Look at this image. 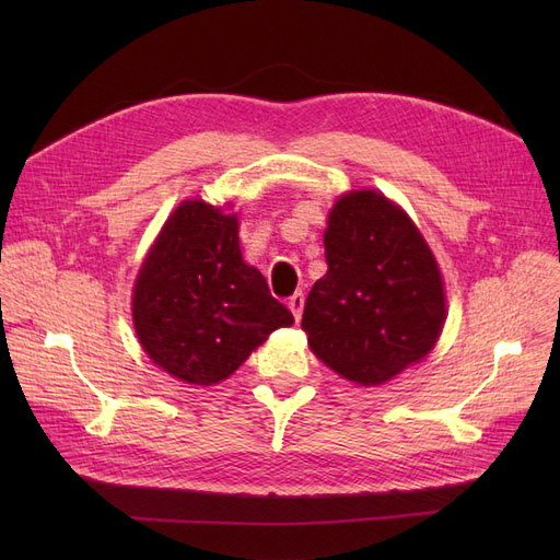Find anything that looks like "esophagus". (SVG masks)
Listing matches in <instances>:
<instances>
[{"label":"esophagus","instance_id":"esophagus-1","mask_svg":"<svg viewBox=\"0 0 560 560\" xmlns=\"http://www.w3.org/2000/svg\"><path fill=\"white\" fill-rule=\"evenodd\" d=\"M287 306H290V311L294 313L296 319H301V313H303V294L301 292H294L290 296V301H287Z\"/></svg>","mask_w":560,"mask_h":560}]
</instances>
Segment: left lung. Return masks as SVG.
<instances>
[{
    "instance_id": "8db88e82",
    "label": "left lung",
    "mask_w": 560,
    "mask_h": 560,
    "mask_svg": "<svg viewBox=\"0 0 560 560\" xmlns=\"http://www.w3.org/2000/svg\"><path fill=\"white\" fill-rule=\"evenodd\" d=\"M327 276L306 299L311 350L360 385H381L425 358L444 327V284L428 243L376 191L338 198L325 231Z\"/></svg>"
}]
</instances>
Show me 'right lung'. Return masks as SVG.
Wrapping results in <instances>:
<instances>
[{"label":"right lung","mask_w":560,"mask_h":560,"mask_svg":"<svg viewBox=\"0 0 560 560\" xmlns=\"http://www.w3.org/2000/svg\"><path fill=\"white\" fill-rule=\"evenodd\" d=\"M132 319L144 352L167 374L212 385L294 315L243 261L238 217L184 200L140 268Z\"/></svg>","instance_id":"obj_1"}]
</instances>
